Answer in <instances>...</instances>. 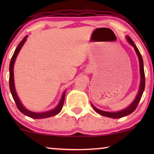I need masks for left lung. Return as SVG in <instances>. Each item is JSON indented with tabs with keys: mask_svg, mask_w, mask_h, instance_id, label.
Masks as SVG:
<instances>
[{
	"mask_svg": "<svg viewBox=\"0 0 154 154\" xmlns=\"http://www.w3.org/2000/svg\"><path fill=\"white\" fill-rule=\"evenodd\" d=\"M128 41L129 42L130 45H132L134 48V50H135L137 54L139 61H140V73H141V83H140V90H139V92L137 93V95L135 100H134V102L132 103L129 106L127 107V108L124 109V110H122L121 111H119V112H106V111H104L102 110H100V109H97L94 107L93 105L92 104V106L93 107L94 110L96 111L97 113H98L99 114H101L102 116H104L109 117V118H112V119H120V118L124 117L125 116H128L132 113L133 111L137 109V107L138 106L139 102L142 98V94L144 92V88H145V75H144V64H143V60L142 57L141 55L140 51H139L138 48H137L135 44L134 43V42L132 41V39L130 38L129 36L126 37Z\"/></svg>",
	"mask_w": 154,
	"mask_h": 154,
	"instance_id": "8db88e82",
	"label": "left lung"
}]
</instances>
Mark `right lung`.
Instances as JSON below:
<instances>
[{"mask_svg": "<svg viewBox=\"0 0 154 154\" xmlns=\"http://www.w3.org/2000/svg\"><path fill=\"white\" fill-rule=\"evenodd\" d=\"M26 37L27 35H26L22 41L20 42V43L19 44L17 47L14 50V52L13 54V55L12 57L11 60H10V78H9V85H10V92H11L12 96L13 97L14 102H15V104L17 105V107L19 110L21 111V113H24V115L27 116L32 118V119H46V118H49L51 116H55L57 114H58L60 112L61 110H62L63 105H64V98H65V92L63 93L62 97L61 99L60 103H59L57 106L56 107L55 109H52V110L46 111V112H43V113H35V112H32V111H30L29 110H27L26 108H24L23 106V105L22 104V103L20 102V100H19L17 94L16 93L15 91V88H14V72H13V67H14V62H15V59L17 56V54L20 52V50L21 48H22V45H24V43H25L26 40Z\"/></svg>", "mask_w": 154, "mask_h": 154, "instance_id": "1", "label": "right lung"}]
</instances>
